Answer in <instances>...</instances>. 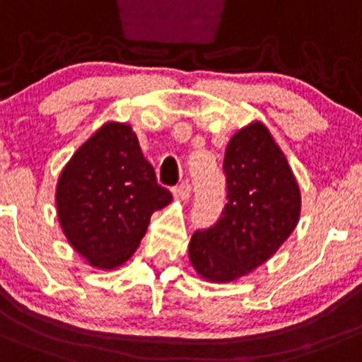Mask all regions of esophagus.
Masks as SVG:
<instances>
[{
	"label": "esophagus",
	"instance_id": "34e87169",
	"mask_svg": "<svg viewBox=\"0 0 362 362\" xmlns=\"http://www.w3.org/2000/svg\"><path fill=\"white\" fill-rule=\"evenodd\" d=\"M173 196L177 199H182V202L191 198V184H189V182H182L180 185H177V187L173 189Z\"/></svg>",
	"mask_w": 362,
	"mask_h": 362
}]
</instances>
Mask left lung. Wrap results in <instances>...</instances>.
<instances>
[{"label":"left lung","instance_id":"8db88e82","mask_svg":"<svg viewBox=\"0 0 362 362\" xmlns=\"http://www.w3.org/2000/svg\"><path fill=\"white\" fill-rule=\"evenodd\" d=\"M226 199L221 217L196 230L189 258L202 278L230 283L265 263L290 237L300 214V192L288 160L259 122L228 143L223 164Z\"/></svg>","mask_w":362,"mask_h":362}]
</instances>
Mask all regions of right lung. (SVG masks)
Returning <instances> with one entry per match:
<instances>
[{
  "label": "right lung",
  "mask_w": 362,
  "mask_h": 362,
  "mask_svg": "<svg viewBox=\"0 0 362 362\" xmlns=\"http://www.w3.org/2000/svg\"><path fill=\"white\" fill-rule=\"evenodd\" d=\"M170 202L131 125L115 122L79 146L56 187L63 233L90 265L104 270L134 255L150 216Z\"/></svg>",
  "instance_id": "right-lung-1"
}]
</instances>
